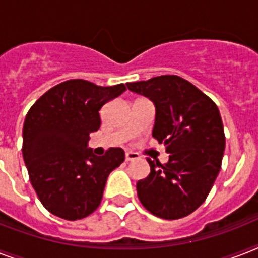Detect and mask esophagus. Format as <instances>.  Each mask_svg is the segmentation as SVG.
Here are the masks:
<instances>
[{
	"mask_svg": "<svg viewBox=\"0 0 258 258\" xmlns=\"http://www.w3.org/2000/svg\"><path fill=\"white\" fill-rule=\"evenodd\" d=\"M138 154L137 153H133V151H127L125 153V161L127 162H131V161H135V159H138Z\"/></svg>",
	"mask_w": 258,
	"mask_h": 258,
	"instance_id": "1",
	"label": "esophagus"
}]
</instances>
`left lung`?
I'll return each instance as SVG.
<instances>
[{
  "label": "left lung",
  "instance_id": "left-lung-1",
  "mask_svg": "<svg viewBox=\"0 0 258 258\" xmlns=\"http://www.w3.org/2000/svg\"><path fill=\"white\" fill-rule=\"evenodd\" d=\"M127 88L154 103L153 137L170 154L165 165L147 158L151 171L138 180L139 201L163 220L188 216L204 204L221 170L225 134L218 107L175 75L127 83Z\"/></svg>",
  "mask_w": 258,
  "mask_h": 258
}]
</instances>
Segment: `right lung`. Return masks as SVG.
Listing matches in <instances>:
<instances>
[{
  "label": "right lung",
  "instance_id": "1",
  "mask_svg": "<svg viewBox=\"0 0 258 258\" xmlns=\"http://www.w3.org/2000/svg\"><path fill=\"white\" fill-rule=\"evenodd\" d=\"M124 91V84L100 87L74 79L46 91L26 113L22 157L38 200L54 216L82 220L100 205L124 151L111 147L96 157L88 149L89 134L100 128L101 107Z\"/></svg>",
  "mask_w": 258,
  "mask_h": 258
}]
</instances>
